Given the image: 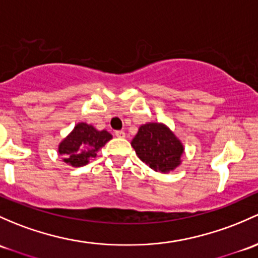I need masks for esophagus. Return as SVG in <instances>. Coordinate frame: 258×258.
I'll list each match as a JSON object with an SVG mask.
<instances>
[{
    "label": "esophagus",
    "mask_w": 258,
    "mask_h": 258,
    "mask_svg": "<svg viewBox=\"0 0 258 258\" xmlns=\"http://www.w3.org/2000/svg\"><path fill=\"white\" fill-rule=\"evenodd\" d=\"M115 136L116 137H120V138H123L124 136H126V134H124V131H122V130H121V131H116L115 132Z\"/></svg>",
    "instance_id": "esophagus-1"
}]
</instances>
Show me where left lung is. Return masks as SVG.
<instances>
[{
  "label": "left lung",
  "instance_id": "8db88e82",
  "mask_svg": "<svg viewBox=\"0 0 258 258\" xmlns=\"http://www.w3.org/2000/svg\"><path fill=\"white\" fill-rule=\"evenodd\" d=\"M131 146L141 161L154 172L164 174L180 165L184 154L181 141L162 122H148L140 126Z\"/></svg>",
  "mask_w": 258,
  "mask_h": 258
}]
</instances>
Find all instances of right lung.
<instances>
[{"instance_id":"1","label":"right lung","mask_w":258,"mask_h":258,"mask_svg":"<svg viewBox=\"0 0 258 258\" xmlns=\"http://www.w3.org/2000/svg\"><path fill=\"white\" fill-rule=\"evenodd\" d=\"M112 135L106 130L99 131L93 124L79 122L73 131L58 145V153L63 156V162L72 167H83L97 156Z\"/></svg>"}]
</instances>
